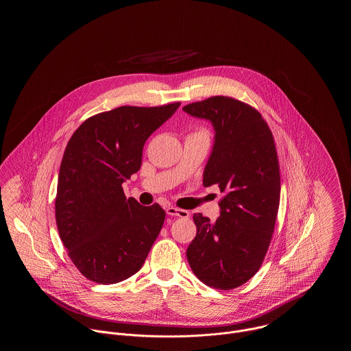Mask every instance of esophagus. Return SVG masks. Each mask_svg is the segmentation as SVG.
<instances>
[{"mask_svg":"<svg viewBox=\"0 0 351 351\" xmlns=\"http://www.w3.org/2000/svg\"><path fill=\"white\" fill-rule=\"evenodd\" d=\"M168 216H173V217L188 218L189 217V212L184 210V209H179L175 206H168L166 209Z\"/></svg>","mask_w":351,"mask_h":351,"instance_id":"esophagus-1","label":"esophagus"}]
</instances>
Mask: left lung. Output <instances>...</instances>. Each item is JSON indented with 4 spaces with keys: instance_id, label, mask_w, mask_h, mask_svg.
Masks as SVG:
<instances>
[{
    "instance_id": "1",
    "label": "left lung",
    "mask_w": 351,
    "mask_h": 351,
    "mask_svg": "<svg viewBox=\"0 0 351 351\" xmlns=\"http://www.w3.org/2000/svg\"><path fill=\"white\" fill-rule=\"evenodd\" d=\"M183 110L215 128L202 184H216L223 193L215 222L193 215L197 234L186 259L202 283L233 289L258 272L275 229L280 172L274 135L256 109L233 97L215 96Z\"/></svg>"
}]
</instances>
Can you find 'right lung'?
<instances>
[{
    "instance_id": "obj_1",
    "label": "right lung",
    "mask_w": 351,
    "mask_h": 351,
    "mask_svg": "<svg viewBox=\"0 0 351 351\" xmlns=\"http://www.w3.org/2000/svg\"><path fill=\"white\" fill-rule=\"evenodd\" d=\"M179 106H119L85 119L68 141L55 217L68 256L86 279L119 283L143 266L166 212L126 199L122 183L139 171L147 138Z\"/></svg>"
}]
</instances>
